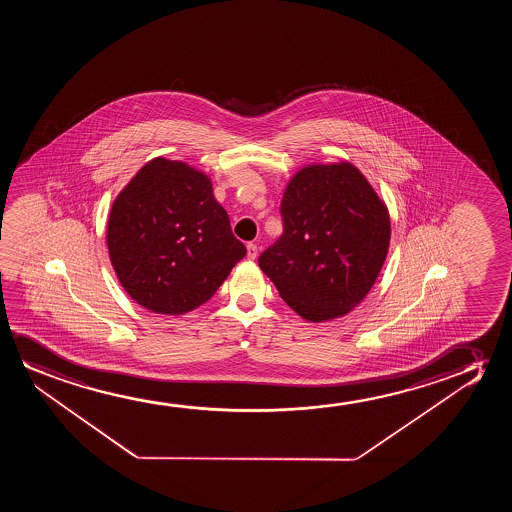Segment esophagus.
<instances>
[{
    "mask_svg": "<svg viewBox=\"0 0 512 512\" xmlns=\"http://www.w3.org/2000/svg\"><path fill=\"white\" fill-rule=\"evenodd\" d=\"M257 253H259V248H257V245H253V243H248V245H246V257H248V259H257Z\"/></svg>",
    "mask_w": 512,
    "mask_h": 512,
    "instance_id": "34e87169",
    "label": "esophagus"
}]
</instances>
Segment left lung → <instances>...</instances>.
Masks as SVG:
<instances>
[{
	"mask_svg": "<svg viewBox=\"0 0 512 512\" xmlns=\"http://www.w3.org/2000/svg\"><path fill=\"white\" fill-rule=\"evenodd\" d=\"M283 234L259 257L281 299L308 322L350 313L378 280L390 215L351 162L309 164L281 199Z\"/></svg>",
	"mask_w": 512,
	"mask_h": 512,
	"instance_id": "8db88e82",
	"label": "left lung"
}]
</instances>
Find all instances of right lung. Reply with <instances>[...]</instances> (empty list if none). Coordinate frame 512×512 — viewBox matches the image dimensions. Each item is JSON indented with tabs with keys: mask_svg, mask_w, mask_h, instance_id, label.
<instances>
[{
	"mask_svg": "<svg viewBox=\"0 0 512 512\" xmlns=\"http://www.w3.org/2000/svg\"><path fill=\"white\" fill-rule=\"evenodd\" d=\"M106 245L120 285L157 315L199 308L246 255L208 175L164 157L115 197Z\"/></svg>",
	"mask_w": 512,
	"mask_h": 512,
	"instance_id": "right-lung-1",
	"label": "right lung"
}]
</instances>
